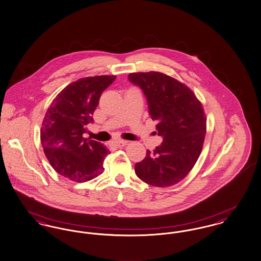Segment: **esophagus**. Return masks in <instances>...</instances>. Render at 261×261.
Returning <instances> with one entry per match:
<instances>
[{
    "instance_id": "34e87169",
    "label": "esophagus",
    "mask_w": 261,
    "mask_h": 261,
    "mask_svg": "<svg viewBox=\"0 0 261 261\" xmlns=\"http://www.w3.org/2000/svg\"><path fill=\"white\" fill-rule=\"evenodd\" d=\"M113 143H114V145H115V146H117V147H121V146H124V145H126V144L128 143V141H126V140H116V141H114Z\"/></svg>"
}]
</instances>
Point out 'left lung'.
<instances>
[{
  "mask_svg": "<svg viewBox=\"0 0 261 261\" xmlns=\"http://www.w3.org/2000/svg\"><path fill=\"white\" fill-rule=\"evenodd\" d=\"M128 80L143 90L158 136L163 137L161 145L146 151L145 158L136 164V174L153 187L174 186L189 175L202 150V104L185 83L159 71L133 72Z\"/></svg>",
  "mask_w": 261,
  "mask_h": 261,
  "instance_id": "1",
  "label": "left lung"
}]
</instances>
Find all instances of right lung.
Instances as JSON below:
<instances>
[{
	"label": "right lung",
	"mask_w": 261,
	"mask_h": 261,
	"mask_svg": "<svg viewBox=\"0 0 261 261\" xmlns=\"http://www.w3.org/2000/svg\"><path fill=\"white\" fill-rule=\"evenodd\" d=\"M116 75H96L66 86L52 101L42 122L40 139L44 153L58 174L76 182L96 178L104 171L110 153L96 140L84 138L93 121L102 92Z\"/></svg>",
	"instance_id": "1"
}]
</instances>
